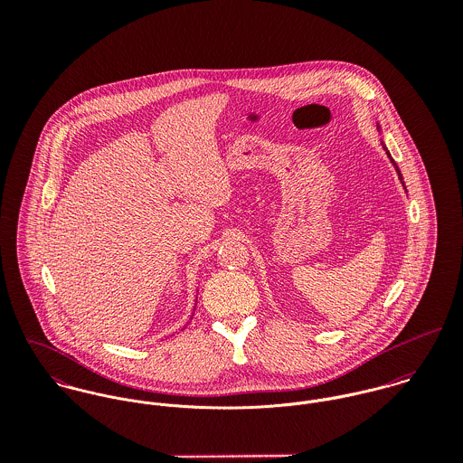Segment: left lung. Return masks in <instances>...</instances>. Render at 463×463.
<instances>
[{
  "label": "left lung",
  "instance_id": "8db88e82",
  "mask_svg": "<svg viewBox=\"0 0 463 463\" xmlns=\"http://www.w3.org/2000/svg\"><path fill=\"white\" fill-rule=\"evenodd\" d=\"M387 155H389V156H391V153H387ZM391 160H392V156H391ZM392 164H394V165H396V162H394V160H392ZM396 169H397V165H396ZM397 175H399V178H401V173H399V169H397ZM401 180H402V178H401ZM402 185H404V184H402Z\"/></svg>",
  "mask_w": 463,
  "mask_h": 463
}]
</instances>
